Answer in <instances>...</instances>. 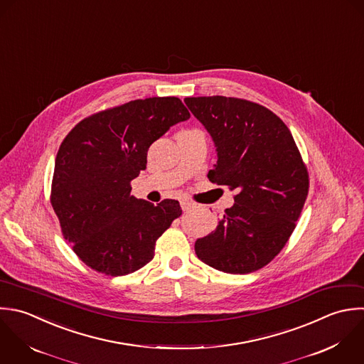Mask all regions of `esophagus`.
<instances>
[{"mask_svg":"<svg viewBox=\"0 0 364 364\" xmlns=\"http://www.w3.org/2000/svg\"><path fill=\"white\" fill-rule=\"evenodd\" d=\"M181 208H183V211H190V210H193V208H196V204L194 203H191V201H181Z\"/></svg>","mask_w":364,"mask_h":364,"instance_id":"1","label":"esophagus"}]
</instances>
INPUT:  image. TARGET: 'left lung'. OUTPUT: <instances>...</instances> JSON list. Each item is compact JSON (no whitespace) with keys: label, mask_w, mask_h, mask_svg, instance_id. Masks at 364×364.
Here are the masks:
<instances>
[{"label":"left lung","mask_w":364,"mask_h":364,"mask_svg":"<svg viewBox=\"0 0 364 364\" xmlns=\"http://www.w3.org/2000/svg\"><path fill=\"white\" fill-rule=\"evenodd\" d=\"M217 147L211 183L235 191L215 231L196 254L227 274L268 265L285 247L309 191V174L287 124L269 109L238 97H186Z\"/></svg>","instance_id":"obj_1"}]
</instances>
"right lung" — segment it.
<instances>
[{
	"label": "right lung",
	"instance_id": "right-lung-1",
	"mask_svg": "<svg viewBox=\"0 0 364 364\" xmlns=\"http://www.w3.org/2000/svg\"><path fill=\"white\" fill-rule=\"evenodd\" d=\"M188 117L178 97L137 99L80 120L63 139L50 204L63 238L89 268L122 277L153 259L181 207L137 200L130 183L146 168L151 143Z\"/></svg>",
	"mask_w": 364,
	"mask_h": 364
}]
</instances>
